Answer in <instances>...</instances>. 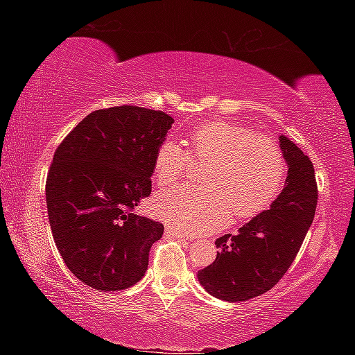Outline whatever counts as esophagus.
<instances>
[{
  "label": "esophagus",
  "instance_id": "34e87169",
  "mask_svg": "<svg viewBox=\"0 0 355 355\" xmlns=\"http://www.w3.org/2000/svg\"><path fill=\"white\" fill-rule=\"evenodd\" d=\"M166 236H169V238H178V239L186 238V236L183 235V233L177 232L173 227H166Z\"/></svg>",
  "mask_w": 355,
  "mask_h": 355
}]
</instances>
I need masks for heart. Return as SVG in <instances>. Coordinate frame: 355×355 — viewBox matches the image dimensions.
<instances>
[{"label": "heart", "instance_id": "obj_1", "mask_svg": "<svg viewBox=\"0 0 355 355\" xmlns=\"http://www.w3.org/2000/svg\"><path fill=\"white\" fill-rule=\"evenodd\" d=\"M188 152L171 137L153 156V175L163 186L175 183L192 159H207L202 186H177L152 200L155 216L175 230L207 233L235 218H254L280 194L286 159L271 137L254 135L241 125L211 120L197 125L186 137Z\"/></svg>", "mask_w": 355, "mask_h": 355}]
</instances>
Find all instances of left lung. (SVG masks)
I'll list each match as a JSON object with an SVG mask.
<instances>
[{
	"mask_svg": "<svg viewBox=\"0 0 355 355\" xmlns=\"http://www.w3.org/2000/svg\"><path fill=\"white\" fill-rule=\"evenodd\" d=\"M288 163L285 188L269 209L214 241L216 260L199 271L211 296L238 302L266 293L284 277L313 222L318 188L307 155L285 136L279 137Z\"/></svg>",
	"mask_w": 355,
	"mask_h": 355,
	"instance_id": "1",
	"label": "left lung"
}]
</instances>
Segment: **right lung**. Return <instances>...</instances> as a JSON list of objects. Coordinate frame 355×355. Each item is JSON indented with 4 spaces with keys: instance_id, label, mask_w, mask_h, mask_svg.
<instances>
[{
    "instance_id": "obj_1",
    "label": "right lung",
    "mask_w": 355,
    "mask_h": 355,
    "mask_svg": "<svg viewBox=\"0 0 355 355\" xmlns=\"http://www.w3.org/2000/svg\"><path fill=\"white\" fill-rule=\"evenodd\" d=\"M172 123L163 111L112 106L84 117L56 148L48 218L65 266L83 284L119 291L146 274L164 225L135 208L152 192L153 156Z\"/></svg>"
}]
</instances>
